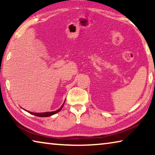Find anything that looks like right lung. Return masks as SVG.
Here are the masks:
<instances>
[{
  "label": "right lung",
  "instance_id": "1",
  "mask_svg": "<svg viewBox=\"0 0 155 155\" xmlns=\"http://www.w3.org/2000/svg\"><path fill=\"white\" fill-rule=\"evenodd\" d=\"M64 103H65V101H64V104H62V106L60 107L59 109H57V110H56V111H54L44 112V113H33V112H31V111H28V113H30V114H33L34 115H36V116H38V117H48V116H51V115L55 114H57V113H58V112H59L60 111H61V109L63 108V107H64Z\"/></svg>",
  "mask_w": 155,
  "mask_h": 155
}]
</instances>
